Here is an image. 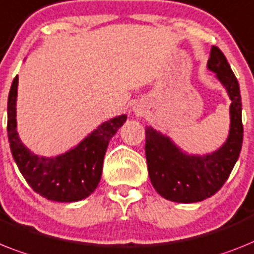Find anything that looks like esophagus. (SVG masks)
Here are the masks:
<instances>
[{"label":"esophagus","instance_id":"obj_1","mask_svg":"<svg viewBox=\"0 0 254 254\" xmlns=\"http://www.w3.org/2000/svg\"><path fill=\"white\" fill-rule=\"evenodd\" d=\"M133 112H134V115H137V116H142V115L144 114V107L143 106H139V104H137V106H134L133 107Z\"/></svg>","mask_w":254,"mask_h":254}]
</instances>
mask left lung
<instances>
[{
    "mask_svg": "<svg viewBox=\"0 0 254 254\" xmlns=\"http://www.w3.org/2000/svg\"><path fill=\"white\" fill-rule=\"evenodd\" d=\"M206 68L227 91L230 129L225 143L209 153H189L177 146L167 134L146 127V160L153 189L174 203H197L208 199L223 186L238 161L243 144L242 97L239 82L227 59L212 46Z\"/></svg>",
    "mask_w": 254,
    "mask_h": 254,
    "instance_id": "8db88e82",
    "label": "left lung"
}]
</instances>
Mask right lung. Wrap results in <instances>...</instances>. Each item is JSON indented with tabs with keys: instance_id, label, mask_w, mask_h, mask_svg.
<instances>
[{
	"instance_id": "add662e5",
	"label": "right lung",
	"mask_w": 254,
	"mask_h": 254,
	"mask_svg": "<svg viewBox=\"0 0 254 254\" xmlns=\"http://www.w3.org/2000/svg\"><path fill=\"white\" fill-rule=\"evenodd\" d=\"M18 76L7 99V135L10 150L29 186L45 199L73 203L94 192L101 181L103 160L111 138L127 121L120 115L104 121L72 148L57 156H41L25 146L16 130Z\"/></svg>"
}]
</instances>
